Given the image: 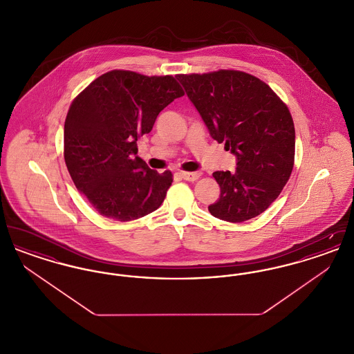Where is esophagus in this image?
Wrapping results in <instances>:
<instances>
[{"label": "esophagus", "mask_w": 354, "mask_h": 354, "mask_svg": "<svg viewBox=\"0 0 354 354\" xmlns=\"http://www.w3.org/2000/svg\"><path fill=\"white\" fill-rule=\"evenodd\" d=\"M180 175H182V178L187 180V182H195V180H198L199 178H201V175H202V172H199V171H183V172H180Z\"/></svg>", "instance_id": "obj_1"}]
</instances>
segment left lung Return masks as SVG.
<instances>
[{
  "mask_svg": "<svg viewBox=\"0 0 354 354\" xmlns=\"http://www.w3.org/2000/svg\"><path fill=\"white\" fill-rule=\"evenodd\" d=\"M209 135L225 143L236 169L216 171L220 198L208 211L241 223L263 214L277 199L295 163V124L276 93L261 80L237 70L178 74Z\"/></svg>",
  "mask_w": 354,
  "mask_h": 354,
  "instance_id": "obj_1",
  "label": "left lung"
}]
</instances>
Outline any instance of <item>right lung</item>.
<instances>
[{
    "mask_svg": "<svg viewBox=\"0 0 354 354\" xmlns=\"http://www.w3.org/2000/svg\"><path fill=\"white\" fill-rule=\"evenodd\" d=\"M185 91L172 75L111 70L88 84L68 109L64 156L80 192L104 218L130 221L158 209L172 183L138 153L136 140Z\"/></svg>",
    "mask_w": 354,
    "mask_h": 354,
    "instance_id": "obj_1",
    "label": "right lung"
}]
</instances>
